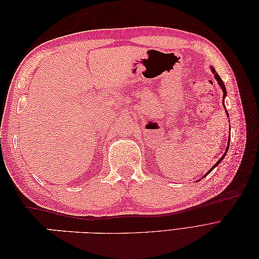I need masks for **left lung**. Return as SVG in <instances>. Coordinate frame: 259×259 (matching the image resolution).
<instances>
[{
	"label": "left lung",
	"instance_id": "1",
	"mask_svg": "<svg viewBox=\"0 0 259 259\" xmlns=\"http://www.w3.org/2000/svg\"><path fill=\"white\" fill-rule=\"evenodd\" d=\"M211 72H213V73L215 74V79L217 80V82H218L219 86H221V89L223 90V92H224V98H225V97H226V95H227V92H226V88H225V84H224V82H223V80H222V77H221V76H219V74H218V73L216 72V70H215L214 68H211ZM226 112H227V115H228V111H227V110H226ZM228 116H229V115H228ZM229 142H230V140H229ZM228 148H229V144H228V147H227V149H226V151H225L224 155H223V156H222V158H221V159H219V160H218V161H217V162H216V163L214 164V165H213V166H211V168L209 169V171H208V173H210V171H211V170H213V169H214V168H215V167H216V166L218 165V164H219V163H221V161H223V159L225 158V155H226L227 151H228ZM208 173H207V174H208ZM207 174H206V175H207ZM206 175H205V176H206Z\"/></svg>",
	"mask_w": 259,
	"mask_h": 259
}]
</instances>
